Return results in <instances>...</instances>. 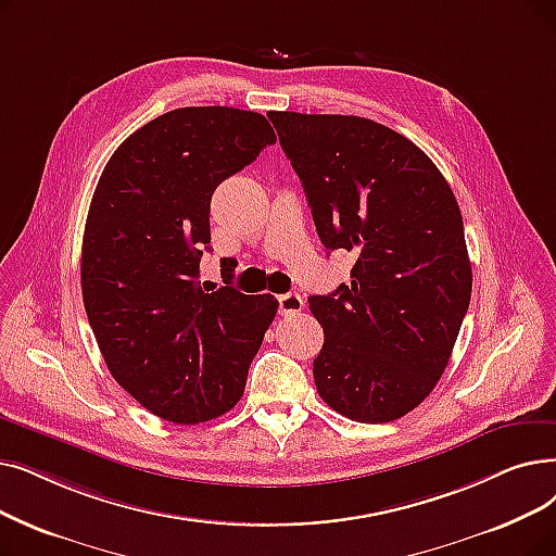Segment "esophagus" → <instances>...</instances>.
<instances>
[{
    "instance_id": "esophagus-1",
    "label": "esophagus",
    "mask_w": 556,
    "mask_h": 556,
    "mask_svg": "<svg viewBox=\"0 0 556 556\" xmlns=\"http://www.w3.org/2000/svg\"><path fill=\"white\" fill-rule=\"evenodd\" d=\"M277 302H279V313H281V316H295V313H300L304 308V300L298 293L279 295Z\"/></svg>"
}]
</instances>
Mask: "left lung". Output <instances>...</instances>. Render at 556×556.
Returning a JSON list of instances; mask_svg holds the SVG:
<instances>
[{"label": "left lung", "instance_id": "obj_1", "mask_svg": "<svg viewBox=\"0 0 556 556\" xmlns=\"http://www.w3.org/2000/svg\"><path fill=\"white\" fill-rule=\"evenodd\" d=\"M327 250L356 254L350 286L308 298L325 331L320 397L356 422H391L439 383L472 291L462 211L431 159L356 115L270 111Z\"/></svg>", "mask_w": 556, "mask_h": 556}]
</instances>
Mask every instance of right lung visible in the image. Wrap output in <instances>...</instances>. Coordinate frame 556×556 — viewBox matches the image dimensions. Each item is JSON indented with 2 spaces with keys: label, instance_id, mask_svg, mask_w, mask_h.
Here are the masks:
<instances>
[{
  "label": "right lung",
  "instance_id": "add662e5",
  "mask_svg": "<svg viewBox=\"0 0 556 556\" xmlns=\"http://www.w3.org/2000/svg\"><path fill=\"white\" fill-rule=\"evenodd\" d=\"M277 142L268 119L231 106L167 111L109 159L88 208L81 293L113 379L154 416L198 425L227 414L277 313L243 295L225 258L218 291L198 281L211 195Z\"/></svg>",
  "mask_w": 556,
  "mask_h": 556
}]
</instances>
